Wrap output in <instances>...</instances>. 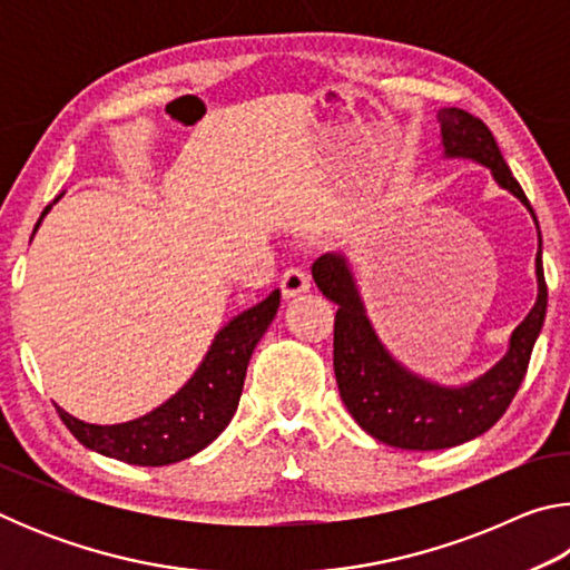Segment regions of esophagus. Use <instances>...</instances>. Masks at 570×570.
Listing matches in <instances>:
<instances>
[{"instance_id":"esophagus-1","label":"esophagus","mask_w":570,"mask_h":570,"mask_svg":"<svg viewBox=\"0 0 570 570\" xmlns=\"http://www.w3.org/2000/svg\"><path fill=\"white\" fill-rule=\"evenodd\" d=\"M308 286H312V278L304 272V268H286L284 276H282V292L286 298H294L298 294L308 292Z\"/></svg>"}]
</instances>
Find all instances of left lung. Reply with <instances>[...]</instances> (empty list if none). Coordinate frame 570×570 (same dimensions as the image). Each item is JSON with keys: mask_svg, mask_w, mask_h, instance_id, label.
<instances>
[{"mask_svg": "<svg viewBox=\"0 0 570 570\" xmlns=\"http://www.w3.org/2000/svg\"><path fill=\"white\" fill-rule=\"evenodd\" d=\"M438 122L445 158H468L490 168L498 186L513 193L535 220L533 208L488 125L460 108H442ZM540 244L543 240L538 230V298L533 308L510 334L503 360L460 387L424 380L394 360L366 316L346 256L324 254L316 258L312 266L314 282L326 298L340 306L334 316L336 384L346 410L366 435L402 450H445L475 440L503 417L525 377L530 352L546 320L548 286Z\"/></svg>", "mask_w": 570, "mask_h": 570, "instance_id": "8db88e82", "label": "left lung"}]
</instances>
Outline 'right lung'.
<instances>
[{"mask_svg":"<svg viewBox=\"0 0 570 570\" xmlns=\"http://www.w3.org/2000/svg\"><path fill=\"white\" fill-rule=\"evenodd\" d=\"M60 198L62 193L55 198V204ZM52 204L42 210L35 230L40 228ZM278 302H282V292L274 288L262 304L234 316L214 336L210 350L193 377L160 407L138 420L90 424L72 417L62 407H57V412L80 445L105 458L142 468H160L193 458L208 448L234 420L240 392H244L248 360L268 324L274 322Z\"/></svg>","mask_w":570,"mask_h":570,"instance_id":"1","label":"right lung"}]
</instances>
